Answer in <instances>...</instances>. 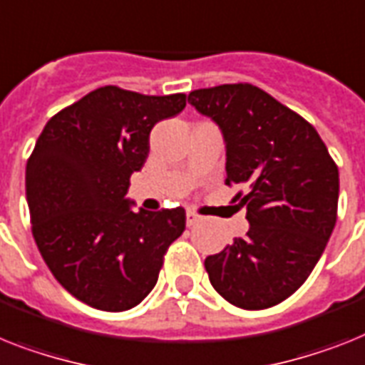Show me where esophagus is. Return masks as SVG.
Returning <instances> with one entry per match:
<instances>
[{"label": "esophagus", "instance_id": "esophagus-1", "mask_svg": "<svg viewBox=\"0 0 365 365\" xmlns=\"http://www.w3.org/2000/svg\"><path fill=\"white\" fill-rule=\"evenodd\" d=\"M185 217H187V226H189V228L197 225V222H200V215H197V213H195V211H191V210H189L187 213H185Z\"/></svg>", "mask_w": 365, "mask_h": 365}]
</instances>
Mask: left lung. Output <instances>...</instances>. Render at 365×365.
<instances>
[{
  "label": "left lung",
  "mask_w": 365,
  "mask_h": 365,
  "mask_svg": "<svg viewBox=\"0 0 365 365\" xmlns=\"http://www.w3.org/2000/svg\"><path fill=\"white\" fill-rule=\"evenodd\" d=\"M226 143V185L247 207L249 232L204 265L211 286L243 310H263L299 289L319 262L338 217L339 174L310 122L250 83L189 94Z\"/></svg>",
  "instance_id": "left-lung-1"
}]
</instances>
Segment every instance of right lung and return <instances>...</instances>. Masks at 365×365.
Listing matches in <instances>:
<instances>
[{"mask_svg":"<svg viewBox=\"0 0 365 365\" xmlns=\"http://www.w3.org/2000/svg\"><path fill=\"white\" fill-rule=\"evenodd\" d=\"M185 94L146 96L100 87L51 116L26 167L35 243L61 286L85 304L124 312L158 282L185 210L133 211L131 174L150 152V131L176 116Z\"/></svg>","mask_w":365,"mask_h":365,"instance_id":"add662e5","label":"right lung"}]
</instances>
